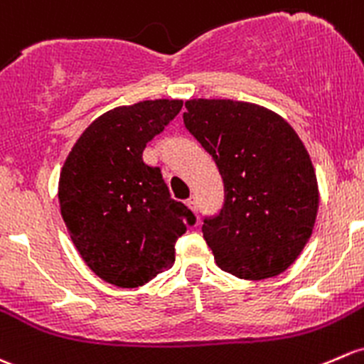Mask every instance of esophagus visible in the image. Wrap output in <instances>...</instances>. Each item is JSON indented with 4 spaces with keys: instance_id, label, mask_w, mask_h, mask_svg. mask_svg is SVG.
<instances>
[{
    "instance_id": "esophagus-1",
    "label": "esophagus",
    "mask_w": 364,
    "mask_h": 364,
    "mask_svg": "<svg viewBox=\"0 0 364 364\" xmlns=\"http://www.w3.org/2000/svg\"><path fill=\"white\" fill-rule=\"evenodd\" d=\"M186 205H188L190 209H192V211L195 213L198 209V200H197V197H195V195H192V197L188 198V200H186Z\"/></svg>"
}]
</instances>
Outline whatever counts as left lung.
I'll use <instances>...</instances> for the list:
<instances>
[{"instance_id": "left-lung-1", "label": "left lung", "mask_w": 364, "mask_h": 364, "mask_svg": "<svg viewBox=\"0 0 364 364\" xmlns=\"http://www.w3.org/2000/svg\"><path fill=\"white\" fill-rule=\"evenodd\" d=\"M186 129L213 156L225 186L202 233L214 262L239 279L282 274L311 239L319 208L312 160L294 129L263 106L190 99Z\"/></svg>"}]
</instances>
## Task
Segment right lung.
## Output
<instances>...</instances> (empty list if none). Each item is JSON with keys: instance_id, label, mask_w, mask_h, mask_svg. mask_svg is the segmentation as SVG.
I'll return each instance as SVG.
<instances>
[{"instance_id": "obj_1", "label": "right lung", "mask_w": 364, "mask_h": 364, "mask_svg": "<svg viewBox=\"0 0 364 364\" xmlns=\"http://www.w3.org/2000/svg\"><path fill=\"white\" fill-rule=\"evenodd\" d=\"M183 108L155 99L102 113L71 148L59 178L60 214L87 267L118 288H137L174 265V244L195 216L171 198L148 141Z\"/></svg>"}]
</instances>
